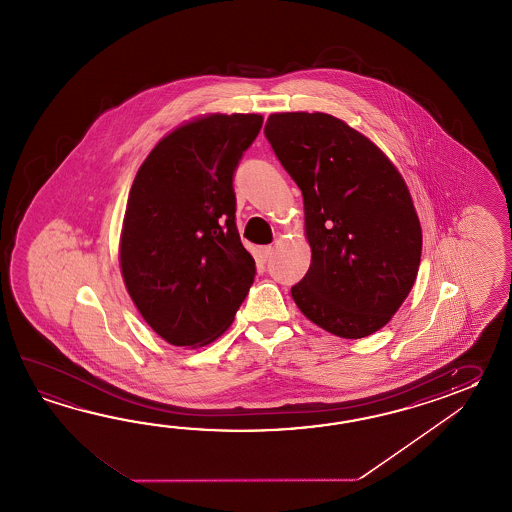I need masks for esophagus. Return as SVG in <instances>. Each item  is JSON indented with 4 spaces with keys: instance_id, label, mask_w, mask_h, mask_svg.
I'll use <instances>...</instances> for the list:
<instances>
[{
    "instance_id": "obj_1",
    "label": "esophagus",
    "mask_w": 512,
    "mask_h": 512,
    "mask_svg": "<svg viewBox=\"0 0 512 512\" xmlns=\"http://www.w3.org/2000/svg\"><path fill=\"white\" fill-rule=\"evenodd\" d=\"M272 256V247L271 245H265V247H260L258 249V258H260L261 261H267Z\"/></svg>"
}]
</instances>
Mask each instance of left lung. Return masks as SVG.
<instances>
[{
	"instance_id": "1",
	"label": "left lung",
	"mask_w": 512,
	"mask_h": 512,
	"mask_svg": "<svg viewBox=\"0 0 512 512\" xmlns=\"http://www.w3.org/2000/svg\"><path fill=\"white\" fill-rule=\"evenodd\" d=\"M265 137L304 196L311 265L291 287L294 302L337 337L379 331L412 291L423 249L403 177L327 113H274Z\"/></svg>"
}]
</instances>
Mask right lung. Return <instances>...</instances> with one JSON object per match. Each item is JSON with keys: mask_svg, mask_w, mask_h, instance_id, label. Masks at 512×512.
I'll use <instances>...</instances> for the list:
<instances>
[{"mask_svg": "<svg viewBox=\"0 0 512 512\" xmlns=\"http://www.w3.org/2000/svg\"><path fill=\"white\" fill-rule=\"evenodd\" d=\"M261 122L256 113L188 122L159 141L131 185L122 278L148 326L174 346L223 335L254 282L232 183Z\"/></svg>", "mask_w": 512, "mask_h": 512, "instance_id": "add662e5", "label": "right lung"}]
</instances>
